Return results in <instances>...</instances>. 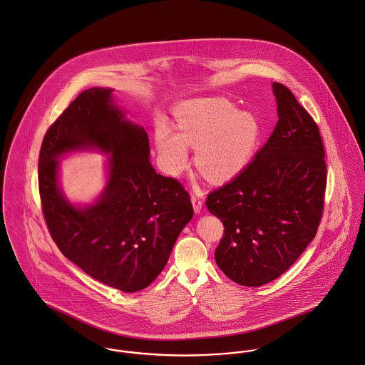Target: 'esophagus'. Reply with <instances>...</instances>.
<instances>
[{"instance_id":"34e87169","label":"esophagus","mask_w":365,"mask_h":365,"mask_svg":"<svg viewBox=\"0 0 365 365\" xmlns=\"http://www.w3.org/2000/svg\"><path fill=\"white\" fill-rule=\"evenodd\" d=\"M202 202H204V197H202V193H193L192 195V202H193V208L196 212H200L202 210Z\"/></svg>"}]
</instances>
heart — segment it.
I'll return each instance as SVG.
<instances>
[{"label":"heart","mask_w":365,"mask_h":365,"mask_svg":"<svg viewBox=\"0 0 365 365\" xmlns=\"http://www.w3.org/2000/svg\"><path fill=\"white\" fill-rule=\"evenodd\" d=\"M176 130L158 123L157 150L168 173H180L189 163V148H196V166L212 182H227L250 161L257 140L256 119L240 112L221 98L195 99L175 110Z\"/></svg>","instance_id":"1"}]
</instances>
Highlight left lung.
<instances>
[{
    "instance_id": "left-lung-1",
    "label": "left lung",
    "mask_w": 365,
    "mask_h": 365,
    "mask_svg": "<svg viewBox=\"0 0 365 365\" xmlns=\"http://www.w3.org/2000/svg\"><path fill=\"white\" fill-rule=\"evenodd\" d=\"M279 122L267 143L205 205L224 224L215 262L232 282L259 287L287 272L322 220L326 163L319 127L292 92L273 83Z\"/></svg>"
}]
</instances>
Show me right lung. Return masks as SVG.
<instances>
[{
	"mask_svg": "<svg viewBox=\"0 0 365 365\" xmlns=\"http://www.w3.org/2000/svg\"><path fill=\"white\" fill-rule=\"evenodd\" d=\"M110 93L83 91L47 128L39 195L46 225L61 253L92 279L134 292L163 272L193 205L179 180L157 173L148 160L147 131L124 120ZM86 146L113 153L111 175L99 202L76 209L56 186L55 158Z\"/></svg>",
	"mask_w": 365,
	"mask_h": 365,
	"instance_id": "1",
	"label": "right lung"
}]
</instances>
